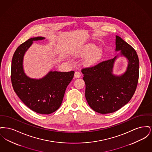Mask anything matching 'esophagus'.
<instances>
[{"label": "esophagus", "mask_w": 152, "mask_h": 152, "mask_svg": "<svg viewBox=\"0 0 152 152\" xmlns=\"http://www.w3.org/2000/svg\"><path fill=\"white\" fill-rule=\"evenodd\" d=\"M74 76H75V78H79V77H80V76H81V74L79 72H75Z\"/></svg>", "instance_id": "1"}]
</instances>
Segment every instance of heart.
I'll list each match as a JSON object with an SVG mask.
<instances>
[{
    "label": "heart",
    "mask_w": 152,
    "mask_h": 152,
    "mask_svg": "<svg viewBox=\"0 0 152 152\" xmlns=\"http://www.w3.org/2000/svg\"><path fill=\"white\" fill-rule=\"evenodd\" d=\"M96 46L91 44L86 46L79 54L80 57L86 56L84 61V64L86 66L91 67L96 65L102 57V51L100 48L96 50Z\"/></svg>",
    "instance_id": "heart-1"
}]
</instances>
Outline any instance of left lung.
<instances>
[{"instance_id":"8db88e82","label":"left lung","mask_w":152,"mask_h":152,"mask_svg":"<svg viewBox=\"0 0 152 152\" xmlns=\"http://www.w3.org/2000/svg\"><path fill=\"white\" fill-rule=\"evenodd\" d=\"M115 51L120 52L113 58L81 71L88 104L95 112L101 114L115 112L125 105L133 97L137 86L139 60L136 52L117 35ZM120 56L127 59L128 66L123 74L115 75L113 66Z\"/></svg>"}]
</instances>
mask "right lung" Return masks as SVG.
<instances>
[{"instance_id":"add662e5","label":"right lung","mask_w":152,"mask_h":152,"mask_svg":"<svg viewBox=\"0 0 152 152\" xmlns=\"http://www.w3.org/2000/svg\"><path fill=\"white\" fill-rule=\"evenodd\" d=\"M44 39L41 36L32 37L18 47L12 60L11 78L15 92L27 107L37 113L49 115L60 107L75 72L51 71L38 79L31 78L25 73L23 58L26 52L34 41Z\"/></svg>"}]
</instances>
